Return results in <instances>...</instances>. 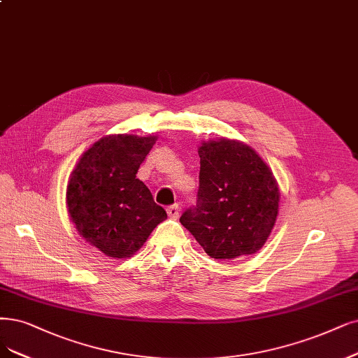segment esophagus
<instances>
[{"label": "esophagus", "instance_id": "obj_1", "mask_svg": "<svg viewBox=\"0 0 358 358\" xmlns=\"http://www.w3.org/2000/svg\"><path fill=\"white\" fill-rule=\"evenodd\" d=\"M166 214H168V217H171V218H178V214H180V208H178V205H171V206H168L166 208Z\"/></svg>", "mask_w": 358, "mask_h": 358}]
</instances>
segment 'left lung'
I'll list each match as a JSON object with an SVG mask.
<instances>
[{"instance_id": "left-lung-1", "label": "left lung", "mask_w": 358, "mask_h": 358, "mask_svg": "<svg viewBox=\"0 0 358 358\" xmlns=\"http://www.w3.org/2000/svg\"><path fill=\"white\" fill-rule=\"evenodd\" d=\"M197 205L180 218L215 259L254 255L279 215L280 190L270 166L243 141L221 137L199 145Z\"/></svg>"}]
</instances>
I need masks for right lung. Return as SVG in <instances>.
I'll return each instance as SVG.
<instances>
[{"label": "right lung", "instance_id": "add662e5", "mask_svg": "<svg viewBox=\"0 0 358 358\" xmlns=\"http://www.w3.org/2000/svg\"><path fill=\"white\" fill-rule=\"evenodd\" d=\"M157 136H104L71 172L66 206L83 239L110 258H129L166 220L148 186L137 178Z\"/></svg>", "mask_w": 358, "mask_h": 358}]
</instances>
